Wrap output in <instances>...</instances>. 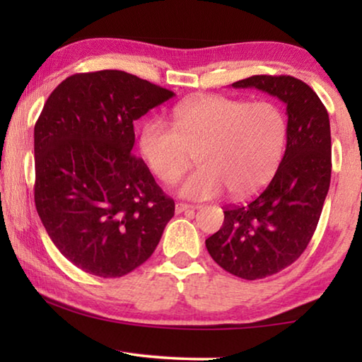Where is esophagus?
Listing matches in <instances>:
<instances>
[{
	"mask_svg": "<svg viewBox=\"0 0 362 362\" xmlns=\"http://www.w3.org/2000/svg\"><path fill=\"white\" fill-rule=\"evenodd\" d=\"M196 207L192 204H185V203H177L175 204V214H182V212H187V211H194Z\"/></svg>",
	"mask_w": 362,
	"mask_h": 362,
	"instance_id": "34e87169",
	"label": "esophagus"
}]
</instances>
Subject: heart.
I'll return each instance as SVG.
<instances>
[{"label":"heart","mask_w":362,"mask_h":362,"mask_svg":"<svg viewBox=\"0 0 362 362\" xmlns=\"http://www.w3.org/2000/svg\"><path fill=\"white\" fill-rule=\"evenodd\" d=\"M173 124L146 122L139 150L161 182L177 179L196 151L198 168L175 188L187 199H211L225 189L233 199L257 193L276 174L287 142L286 115L267 100L194 97L174 108Z\"/></svg>","instance_id":"heart-1"}]
</instances>
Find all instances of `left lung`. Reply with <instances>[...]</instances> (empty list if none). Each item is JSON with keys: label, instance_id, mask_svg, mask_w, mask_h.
Listing matches in <instances>:
<instances>
[{"label": "left lung", "instance_id": "8db88e82", "mask_svg": "<svg viewBox=\"0 0 362 362\" xmlns=\"http://www.w3.org/2000/svg\"><path fill=\"white\" fill-rule=\"evenodd\" d=\"M231 86L278 97L287 115L286 151L269 185L226 207L222 228L206 240L220 267L252 281L289 267L313 236L330 185V124L320 97L293 76L255 75Z\"/></svg>", "mask_w": 362, "mask_h": 362}]
</instances>
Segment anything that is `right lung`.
I'll return each instance as SVG.
<instances>
[{"instance_id":"obj_1","label":"right lung","mask_w":362,"mask_h":362,"mask_svg":"<svg viewBox=\"0 0 362 362\" xmlns=\"http://www.w3.org/2000/svg\"><path fill=\"white\" fill-rule=\"evenodd\" d=\"M175 94L121 70L78 73L47 97L35 124V204L66 260L100 278L142 265L174 201L131 155L134 121Z\"/></svg>"}]
</instances>
